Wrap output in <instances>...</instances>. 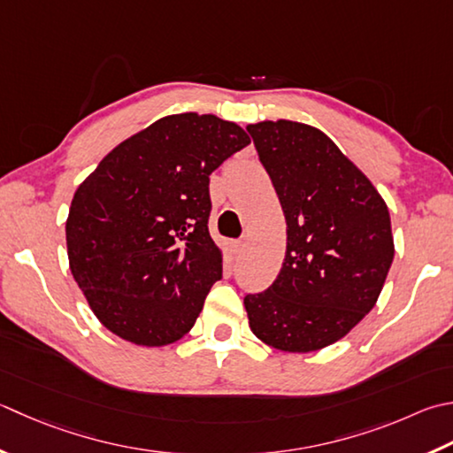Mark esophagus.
<instances>
[{"mask_svg": "<svg viewBox=\"0 0 453 453\" xmlns=\"http://www.w3.org/2000/svg\"><path fill=\"white\" fill-rule=\"evenodd\" d=\"M232 247H234V253H235V255H242V253L245 251L247 243L242 242V239H239V242H234V243H232Z\"/></svg>", "mask_w": 453, "mask_h": 453, "instance_id": "34e87169", "label": "esophagus"}]
</instances>
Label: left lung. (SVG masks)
<instances>
[{
  "label": "left lung",
  "instance_id": "1",
  "mask_svg": "<svg viewBox=\"0 0 453 453\" xmlns=\"http://www.w3.org/2000/svg\"><path fill=\"white\" fill-rule=\"evenodd\" d=\"M287 219L273 285L247 295L251 332L271 348L308 353L342 340L383 290L395 257L388 208L338 145L312 126H247Z\"/></svg>",
  "mask_w": 453,
  "mask_h": 453
}]
</instances>
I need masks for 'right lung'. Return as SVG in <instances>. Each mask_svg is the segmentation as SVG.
<instances>
[{
	"mask_svg": "<svg viewBox=\"0 0 453 453\" xmlns=\"http://www.w3.org/2000/svg\"><path fill=\"white\" fill-rule=\"evenodd\" d=\"M250 135L206 113L157 119L78 186L66 219L73 277L110 332L161 348L192 330L221 279L210 174Z\"/></svg>",
	"mask_w": 453,
	"mask_h": 453,
	"instance_id": "right-lung-1",
	"label": "right lung"
}]
</instances>
